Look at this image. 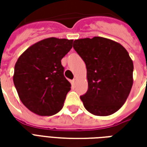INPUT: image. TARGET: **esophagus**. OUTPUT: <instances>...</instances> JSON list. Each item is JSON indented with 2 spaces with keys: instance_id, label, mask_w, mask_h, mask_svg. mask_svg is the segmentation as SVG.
<instances>
[{
  "instance_id": "esophagus-1",
  "label": "esophagus",
  "mask_w": 147,
  "mask_h": 147,
  "mask_svg": "<svg viewBox=\"0 0 147 147\" xmlns=\"http://www.w3.org/2000/svg\"><path fill=\"white\" fill-rule=\"evenodd\" d=\"M76 81H77V79H76V78H74L73 80H72V83H73L74 84H75V83H76Z\"/></svg>"
}]
</instances>
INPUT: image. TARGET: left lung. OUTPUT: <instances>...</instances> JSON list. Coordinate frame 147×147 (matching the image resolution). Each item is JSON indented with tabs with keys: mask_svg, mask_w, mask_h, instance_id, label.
Wrapping results in <instances>:
<instances>
[{
	"mask_svg": "<svg viewBox=\"0 0 147 147\" xmlns=\"http://www.w3.org/2000/svg\"><path fill=\"white\" fill-rule=\"evenodd\" d=\"M86 67L87 92L80 97L90 113L105 117L125 103L133 84V61L120 43L102 37L75 40Z\"/></svg>",
	"mask_w": 147,
	"mask_h": 147,
	"instance_id": "obj_1",
	"label": "left lung"
}]
</instances>
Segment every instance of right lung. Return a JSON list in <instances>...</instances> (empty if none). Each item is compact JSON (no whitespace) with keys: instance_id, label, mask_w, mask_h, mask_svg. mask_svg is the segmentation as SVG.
Masks as SVG:
<instances>
[{"instance_id":"right-lung-1","label":"right lung","mask_w":147,"mask_h":147,"mask_svg":"<svg viewBox=\"0 0 147 147\" xmlns=\"http://www.w3.org/2000/svg\"><path fill=\"white\" fill-rule=\"evenodd\" d=\"M73 40L49 38L36 42L18 58L13 82L22 103L39 116H52L63 108L71 83L64 76L61 59Z\"/></svg>"}]
</instances>
